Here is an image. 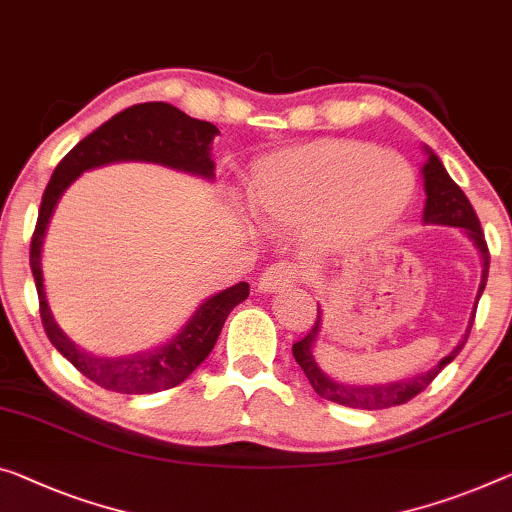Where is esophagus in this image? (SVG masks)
I'll use <instances>...</instances> for the list:
<instances>
[{"label": "esophagus", "instance_id": "1", "mask_svg": "<svg viewBox=\"0 0 512 512\" xmlns=\"http://www.w3.org/2000/svg\"><path fill=\"white\" fill-rule=\"evenodd\" d=\"M302 277V270L293 263H274L267 267V270L261 274V279H258V290L261 293H277L281 288H288L293 286V283Z\"/></svg>", "mask_w": 512, "mask_h": 512}]
</instances>
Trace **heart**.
<instances>
[{"instance_id":"obj_1","label":"heart","mask_w":512,"mask_h":512,"mask_svg":"<svg viewBox=\"0 0 512 512\" xmlns=\"http://www.w3.org/2000/svg\"><path fill=\"white\" fill-rule=\"evenodd\" d=\"M414 185L416 174L403 155L359 141H322L258 164L249 203L263 224L306 222V240L332 249L400 215Z\"/></svg>"}]
</instances>
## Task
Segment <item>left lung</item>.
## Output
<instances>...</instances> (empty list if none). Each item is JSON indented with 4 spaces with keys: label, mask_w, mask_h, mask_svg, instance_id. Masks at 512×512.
<instances>
[{
    "label": "left lung",
    "mask_w": 512,
    "mask_h": 512,
    "mask_svg": "<svg viewBox=\"0 0 512 512\" xmlns=\"http://www.w3.org/2000/svg\"><path fill=\"white\" fill-rule=\"evenodd\" d=\"M423 148H426V153H428V160L421 169L423 187H426L423 224L458 226V229L465 231L467 238L474 242V247L478 249V254H481V258H483V277H481V286H478L474 313H471L467 332L460 338V343L455 345V348L448 352V355L439 361L437 366H432L430 371L405 377V380L387 382V384H361V387H357V384H343V382L332 380V377H327L320 371L318 361L313 359V345H316V341H318L320 325H322V313L318 309L316 325L309 329V334H306L302 341H297L293 345V357L297 364L302 366L304 375L309 377L313 391H316L320 398L332 400V403L345 405V407H357V410H384V407L407 403V400H412L416 393H421L423 389H426L446 364H451V361L460 355V350L465 348V343L469 338V329H471V325H474L476 306L485 290L487 270H490V251H487V242H485V235L481 229V222H478L476 212H474V208H471V203L465 196V192H462L460 187L453 183V178L446 174L442 160H439V157L432 153L428 146H423Z\"/></svg>",
    "instance_id": "1"
}]
</instances>
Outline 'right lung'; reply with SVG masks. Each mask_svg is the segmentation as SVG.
Wrapping results in <instances>:
<instances>
[{"mask_svg":"<svg viewBox=\"0 0 512 512\" xmlns=\"http://www.w3.org/2000/svg\"><path fill=\"white\" fill-rule=\"evenodd\" d=\"M217 135L219 130L215 125L192 119L169 102H141V105L123 109L107 123H102L98 130H93L89 137H84L57 164L45 187L29 251V265L34 272L38 302H41V320L54 348L102 389L116 393H155L178 387L215 348L229 313L249 297V283L240 281L203 300L183 329L164 345L125 357H96L77 348L61 332V327L54 322L50 304H47L41 256L52 212L57 208L61 194L77 176L102 167V164L125 160L155 162L212 180L215 162L210 157V146Z\"/></svg>","mask_w":512,"mask_h":512,"instance_id":"1","label":"right lung"}]
</instances>
